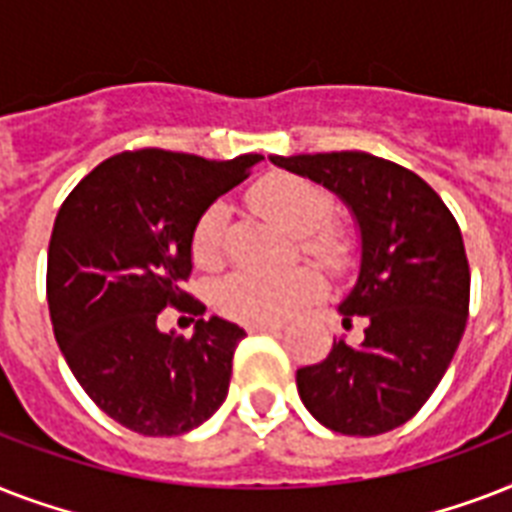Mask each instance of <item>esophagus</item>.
Returning a JSON list of instances; mask_svg holds the SVG:
<instances>
[{
    "label": "esophagus",
    "mask_w": 512,
    "mask_h": 512,
    "mask_svg": "<svg viewBox=\"0 0 512 512\" xmlns=\"http://www.w3.org/2000/svg\"><path fill=\"white\" fill-rule=\"evenodd\" d=\"M281 324H247V332H279Z\"/></svg>",
    "instance_id": "34e87169"
}]
</instances>
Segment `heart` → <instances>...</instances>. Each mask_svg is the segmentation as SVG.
<instances>
[{
    "label": "heart",
    "instance_id": "b5f03b06",
    "mask_svg": "<svg viewBox=\"0 0 512 512\" xmlns=\"http://www.w3.org/2000/svg\"><path fill=\"white\" fill-rule=\"evenodd\" d=\"M249 201L260 212L276 217L292 233H297V247L303 255L327 268L342 271L353 255L350 233L332 220L335 199L316 180L292 172L265 175L249 191ZM228 236V209L212 204L201 212L191 236V252L196 265L217 268L225 257ZM321 292L316 271L297 265L281 273L233 271L215 289V303L228 319L244 324H276L311 303Z\"/></svg>",
    "mask_w": 512,
    "mask_h": 512
}]
</instances>
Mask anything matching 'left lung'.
I'll list each match as a JSON object with an SVG mask.
<instances>
[{
	"instance_id": "1",
	"label": "left lung",
	"mask_w": 512,
	"mask_h": 512,
	"mask_svg": "<svg viewBox=\"0 0 512 512\" xmlns=\"http://www.w3.org/2000/svg\"><path fill=\"white\" fill-rule=\"evenodd\" d=\"M273 164L335 191L361 228V271L340 303L345 327L321 364L297 369L305 409L342 436H380L433 396L452 364L470 308L460 225L441 196L401 164L364 154L271 156Z\"/></svg>"
}]
</instances>
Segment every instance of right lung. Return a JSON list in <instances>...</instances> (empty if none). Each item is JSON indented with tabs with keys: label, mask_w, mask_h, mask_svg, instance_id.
I'll return each mask as SVG.
<instances>
[{
	"label": "right lung",
	"mask_w": 512,
	"mask_h": 512,
	"mask_svg": "<svg viewBox=\"0 0 512 512\" xmlns=\"http://www.w3.org/2000/svg\"><path fill=\"white\" fill-rule=\"evenodd\" d=\"M260 159L124 151L60 204L47 252L55 340L84 393L132 433H188L228 396L244 329L212 316L196 321L193 337H175L156 319L164 308L204 316V303L183 289L193 228Z\"/></svg>",
	"instance_id": "add662e5"
}]
</instances>
